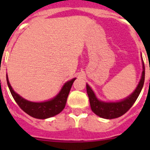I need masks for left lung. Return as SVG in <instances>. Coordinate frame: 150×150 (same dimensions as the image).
<instances>
[{"label": "left lung", "mask_w": 150, "mask_h": 150, "mask_svg": "<svg viewBox=\"0 0 150 150\" xmlns=\"http://www.w3.org/2000/svg\"><path fill=\"white\" fill-rule=\"evenodd\" d=\"M143 61V60H142ZM142 78L140 79L138 85L133 91L132 94L129 95L128 97L125 98L124 100L116 102H105L100 100L95 95L94 91H92L91 87L87 83V92H88L90 105L92 112L96 114L100 117L104 119H114L120 117L129 110L135 103L137 99L142 91V89L145 82V65L144 62H142Z\"/></svg>", "instance_id": "obj_1"}]
</instances>
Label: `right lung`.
I'll use <instances>...</instances> for the list:
<instances>
[{"instance_id": "add662e5", "label": "right lung", "mask_w": 150, "mask_h": 150, "mask_svg": "<svg viewBox=\"0 0 150 150\" xmlns=\"http://www.w3.org/2000/svg\"><path fill=\"white\" fill-rule=\"evenodd\" d=\"M6 79H7V84L9 88V91L11 92L14 100L25 112L37 119H46L58 115L63 110V108H65L70 90L76 78L66 82L58 95H56L54 97L49 100L43 101V102H32L22 98L20 95H18L13 91V89L9 83L7 75H6Z\"/></svg>"}]
</instances>
